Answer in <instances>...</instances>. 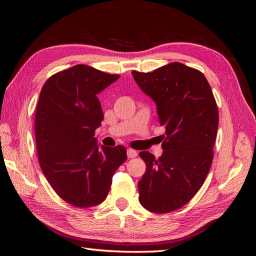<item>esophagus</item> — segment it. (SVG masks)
<instances>
[{
	"label": "esophagus",
	"instance_id": "34e87169",
	"mask_svg": "<svg viewBox=\"0 0 256 256\" xmlns=\"http://www.w3.org/2000/svg\"><path fill=\"white\" fill-rule=\"evenodd\" d=\"M126 154H128V158H134V157L138 156V152L132 150V148H128V150H126Z\"/></svg>",
	"mask_w": 256,
	"mask_h": 256
}]
</instances>
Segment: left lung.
<instances>
[{"mask_svg":"<svg viewBox=\"0 0 256 256\" xmlns=\"http://www.w3.org/2000/svg\"><path fill=\"white\" fill-rule=\"evenodd\" d=\"M132 74L155 102L160 123L166 128L158 160L150 152L140 153L146 172L138 182V200L146 210L166 214L186 204L206 180L214 158L218 108L204 76L184 64Z\"/></svg>","mask_w":256,"mask_h":256,"instance_id":"8db88e82","label":"left lung"}]
</instances>
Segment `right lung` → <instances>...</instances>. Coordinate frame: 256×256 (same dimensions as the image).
<instances>
[{
	"instance_id": "obj_1",
	"label": "right lung",
	"mask_w": 256,
	"mask_h": 256,
	"mask_svg": "<svg viewBox=\"0 0 256 256\" xmlns=\"http://www.w3.org/2000/svg\"><path fill=\"white\" fill-rule=\"evenodd\" d=\"M118 74L77 64L52 76L42 88L35 116L38 160L56 194L90 208L104 201L118 168L126 160L122 145L98 144L102 108L96 98Z\"/></svg>"
}]
</instances>
